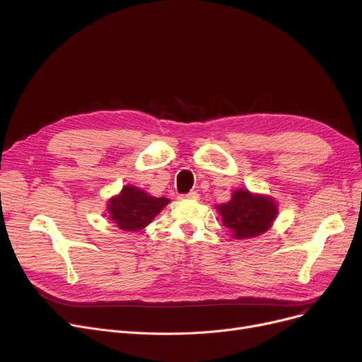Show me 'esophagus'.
<instances>
[{
	"instance_id": "34e87169",
	"label": "esophagus",
	"mask_w": 362,
	"mask_h": 362,
	"mask_svg": "<svg viewBox=\"0 0 362 362\" xmlns=\"http://www.w3.org/2000/svg\"><path fill=\"white\" fill-rule=\"evenodd\" d=\"M179 198H182V199H198L199 194L197 191H191V192H187L185 195H180Z\"/></svg>"
}]
</instances>
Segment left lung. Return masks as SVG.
I'll return each mask as SVG.
<instances>
[{
    "mask_svg": "<svg viewBox=\"0 0 362 362\" xmlns=\"http://www.w3.org/2000/svg\"><path fill=\"white\" fill-rule=\"evenodd\" d=\"M217 210L223 226L236 239H248L267 232L277 216L276 202L270 197L252 195L245 189L235 191L232 199L217 205Z\"/></svg>",
    "mask_w": 362,
    "mask_h": 362,
    "instance_id": "left-lung-1",
    "label": "left lung"
}]
</instances>
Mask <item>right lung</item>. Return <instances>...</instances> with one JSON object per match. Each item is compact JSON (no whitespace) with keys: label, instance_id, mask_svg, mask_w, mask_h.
<instances>
[{"label":"right lung","instance_id":"obj_1","mask_svg":"<svg viewBox=\"0 0 362 362\" xmlns=\"http://www.w3.org/2000/svg\"><path fill=\"white\" fill-rule=\"evenodd\" d=\"M168 202L167 198L149 197L135 186H124L120 195L110 199L108 213L122 230L138 232L149 224Z\"/></svg>","mask_w":362,"mask_h":362}]
</instances>
